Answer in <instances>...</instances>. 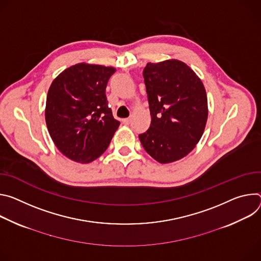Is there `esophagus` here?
Wrapping results in <instances>:
<instances>
[{
    "instance_id": "34e87169",
    "label": "esophagus",
    "mask_w": 261,
    "mask_h": 261,
    "mask_svg": "<svg viewBox=\"0 0 261 261\" xmlns=\"http://www.w3.org/2000/svg\"><path fill=\"white\" fill-rule=\"evenodd\" d=\"M122 122H123L124 124L128 125V124L130 123V118H125V119H123V120H122Z\"/></svg>"
}]
</instances>
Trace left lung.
<instances>
[{
    "label": "left lung",
    "instance_id": "obj_1",
    "mask_svg": "<svg viewBox=\"0 0 261 261\" xmlns=\"http://www.w3.org/2000/svg\"><path fill=\"white\" fill-rule=\"evenodd\" d=\"M143 76L151 123L139 139L155 161H178L195 148L203 135L208 115L204 86L178 60L148 63Z\"/></svg>",
    "mask_w": 261,
    "mask_h": 261
}]
</instances>
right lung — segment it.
I'll return each instance as SVG.
<instances>
[{
	"label": "right lung",
	"instance_id": "right-lung-1",
	"mask_svg": "<svg viewBox=\"0 0 261 261\" xmlns=\"http://www.w3.org/2000/svg\"><path fill=\"white\" fill-rule=\"evenodd\" d=\"M113 67L75 64L58 75L46 97L48 133L68 159L87 164L99 158L120 122L109 107L106 88Z\"/></svg>",
	"mask_w": 261,
	"mask_h": 261
}]
</instances>
